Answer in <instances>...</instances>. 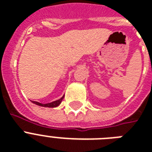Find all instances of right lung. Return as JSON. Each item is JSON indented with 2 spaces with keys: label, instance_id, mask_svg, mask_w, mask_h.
I'll use <instances>...</instances> for the list:
<instances>
[{
  "label": "right lung",
  "instance_id": "add662e5",
  "mask_svg": "<svg viewBox=\"0 0 152 152\" xmlns=\"http://www.w3.org/2000/svg\"><path fill=\"white\" fill-rule=\"evenodd\" d=\"M64 99V95L62 96L60 99L58 100H56V101H53L52 102H50V103H46V104H42V103H40L39 102H35V101H32V102L34 104H36L38 106H43V107H57L58 106L61 104V102L62 99Z\"/></svg>",
  "mask_w": 152,
  "mask_h": 152
}]
</instances>
